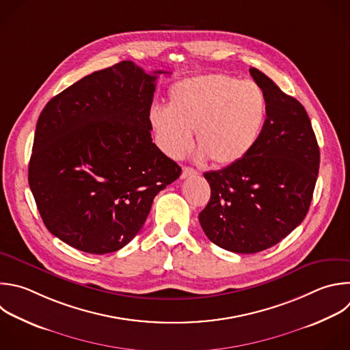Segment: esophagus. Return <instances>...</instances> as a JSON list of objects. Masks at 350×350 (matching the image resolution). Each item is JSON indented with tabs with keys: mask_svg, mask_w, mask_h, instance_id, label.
<instances>
[{
	"mask_svg": "<svg viewBox=\"0 0 350 350\" xmlns=\"http://www.w3.org/2000/svg\"><path fill=\"white\" fill-rule=\"evenodd\" d=\"M198 172L195 170V169H192V167H188V166H184L183 167V172H181V178H187V177H189V176H195Z\"/></svg>",
	"mask_w": 350,
	"mask_h": 350,
	"instance_id": "obj_1",
	"label": "esophagus"
}]
</instances>
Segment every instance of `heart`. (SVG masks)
I'll return each mask as SVG.
<instances>
[{
  "instance_id": "heart-1",
  "label": "heart",
  "mask_w": 350,
  "mask_h": 350,
  "mask_svg": "<svg viewBox=\"0 0 350 350\" xmlns=\"http://www.w3.org/2000/svg\"><path fill=\"white\" fill-rule=\"evenodd\" d=\"M268 101L253 81L222 74L183 79L167 93V105L150 109L148 120L158 147L170 158H183L192 147L200 159L226 166L243 159L260 140Z\"/></svg>"
}]
</instances>
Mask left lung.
<instances>
[{
    "instance_id": "1",
    "label": "left lung",
    "mask_w": 350,
    "mask_h": 350,
    "mask_svg": "<svg viewBox=\"0 0 350 350\" xmlns=\"http://www.w3.org/2000/svg\"><path fill=\"white\" fill-rule=\"evenodd\" d=\"M250 74L267 96L265 128L243 159L203 174L211 195L199 214L206 237L239 254L275 246L304 221L320 165L304 105L260 70Z\"/></svg>"
}]
</instances>
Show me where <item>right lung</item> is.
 Wrapping results in <instances>:
<instances>
[{"label": "right lung", "instance_id": "add662e5", "mask_svg": "<svg viewBox=\"0 0 350 350\" xmlns=\"http://www.w3.org/2000/svg\"><path fill=\"white\" fill-rule=\"evenodd\" d=\"M125 60L83 77L48 101L34 135L29 185L52 235L107 254L144 225L154 198L181 167L151 137L158 74Z\"/></svg>", "mask_w": 350, "mask_h": 350}]
</instances>
